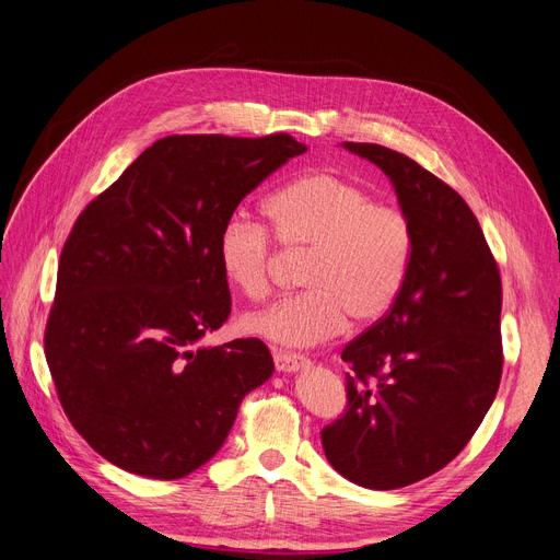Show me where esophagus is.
<instances>
[{"label": "esophagus", "mask_w": 560, "mask_h": 560, "mask_svg": "<svg viewBox=\"0 0 560 560\" xmlns=\"http://www.w3.org/2000/svg\"><path fill=\"white\" fill-rule=\"evenodd\" d=\"M273 360H276L278 371H284V374H294V371H299V369H303V366L310 364V360L303 358V355L282 353V351H276V353H273Z\"/></svg>", "instance_id": "obj_1"}]
</instances>
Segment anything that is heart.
<instances>
[{
	"instance_id": "obj_1",
	"label": "heart",
	"mask_w": 560,
	"mask_h": 560,
	"mask_svg": "<svg viewBox=\"0 0 560 560\" xmlns=\"http://www.w3.org/2000/svg\"><path fill=\"white\" fill-rule=\"evenodd\" d=\"M287 250H307L301 294L244 316V330L284 349H307L339 335L346 318L374 324L406 287L415 232L406 211L376 202L362 184L335 173L287 182L264 202ZM225 280L250 301L271 291L273 242L261 223L232 217L217 244Z\"/></svg>"
}]
</instances>
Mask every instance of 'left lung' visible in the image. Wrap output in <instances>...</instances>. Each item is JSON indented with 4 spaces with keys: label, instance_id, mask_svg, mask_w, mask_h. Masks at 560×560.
Segmentation results:
<instances>
[{
    "label": "left lung",
    "instance_id": "8db88e82",
    "mask_svg": "<svg viewBox=\"0 0 560 560\" xmlns=\"http://www.w3.org/2000/svg\"><path fill=\"white\" fill-rule=\"evenodd\" d=\"M394 184L415 232L392 310L346 343V412L322 431L349 481L396 490L440 471L471 440L501 381V278L469 205L410 156L343 143Z\"/></svg>",
    "mask_w": 560,
    "mask_h": 560
}]
</instances>
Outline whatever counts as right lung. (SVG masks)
Wrapping results in <instances>:
<instances>
[{
    "label": "right lung",
    "mask_w": 560,
    "mask_h": 560,
    "mask_svg": "<svg viewBox=\"0 0 560 560\" xmlns=\"http://www.w3.org/2000/svg\"><path fill=\"white\" fill-rule=\"evenodd\" d=\"M307 148L289 135H173L79 214L61 253L45 358L59 401L102 458L173 481L223 446L273 374L266 343L198 349L230 316L217 253L257 184Z\"/></svg>",
    "instance_id": "obj_1"
}]
</instances>
